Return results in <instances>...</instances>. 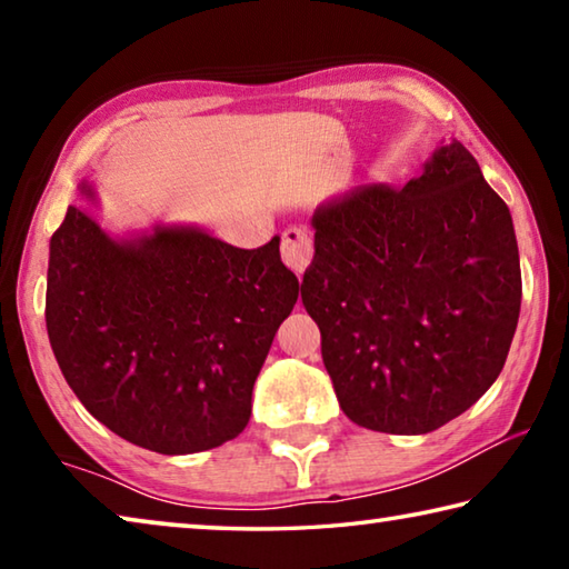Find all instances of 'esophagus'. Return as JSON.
Instances as JSON below:
<instances>
[{
  "mask_svg": "<svg viewBox=\"0 0 569 569\" xmlns=\"http://www.w3.org/2000/svg\"><path fill=\"white\" fill-rule=\"evenodd\" d=\"M283 263L291 268L296 276H303V271L311 263L313 258V240L306 228H288L283 233V246H281Z\"/></svg>",
  "mask_w": 569,
  "mask_h": 569,
  "instance_id": "1",
  "label": "esophagus"
}]
</instances>
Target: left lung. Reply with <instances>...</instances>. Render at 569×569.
<instances>
[{
	"instance_id": "left-lung-1",
	"label": "left lung",
	"mask_w": 569,
	"mask_h": 569,
	"mask_svg": "<svg viewBox=\"0 0 569 569\" xmlns=\"http://www.w3.org/2000/svg\"><path fill=\"white\" fill-rule=\"evenodd\" d=\"M301 298L346 417L429 435L497 381L522 303L509 208L461 142L401 190L356 186L316 208Z\"/></svg>"
}]
</instances>
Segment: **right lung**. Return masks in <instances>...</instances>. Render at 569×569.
<instances>
[{"mask_svg":"<svg viewBox=\"0 0 569 569\" xmlns=\"http://www.w3.org/2000/svg\"><path fill=\"white\" fill-rule=\"evenodd\" d=\"M82 196L98 203L82 182ZM281 238L246 250L198 226L112 236L70 206L50 240L47 333L94 419L158 455L236 439L273 336L298 301Z\"/></svg>","mask_w":569,"mask_h":569,"instance_id":"1","label":"right lung"}]
</instances>
